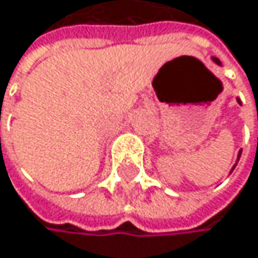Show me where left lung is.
<instances>
[{"instance_id": "1", "label": "left lung", "mask_w": 258, "mask_h": 258, "mask_svg": "<svg viewBox=\"0 0 258 258\" xmlns=\"http://www.w3.org/2000/svg\"><path fill=\"white\" fill-rule=\"evenodd\" d=\"M213 60H215V62H216V64H221V62H219V60H218L216 57H213ZM238 101H240V100H238ZM240 157H241V152L238 153V160H240ZM238 160H236V163H238ZM235 166H236V164H235ZM235 166L232 167V171H233V169H235Z\"/></svg>"}]
</instances>
